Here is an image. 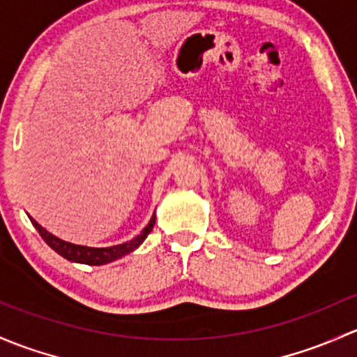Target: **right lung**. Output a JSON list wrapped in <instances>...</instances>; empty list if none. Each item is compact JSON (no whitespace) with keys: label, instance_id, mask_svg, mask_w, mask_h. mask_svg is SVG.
Wrapping results in <instances>:
<instances>
[{"label":"right lung","instance_id":"add662e5","mask_svg":"<svg viewBox=\"0 0 357 357\" xmlns=\"http://www.w3.org/2000/svg\"><path fill=\"white\" fill-rule=\"evenodd\" d=\"M29 218H31L32 225L36 227V230H38L39 235L44 238V242H46L54 252L63 256L65 259L73 261V263L91 264V266H101V264L112 263V261H116L119 258H123V256L130 255L132 251H135V249L144 242V238L148 237L149 232L153 230L154 222H156V215H153L148 225L144 227V230H142L137 237L130 238V241L123 242V244L109 245V248H87V245L72 244V242L63 241V238H58L56 235L47 232L44 227L39 225L32 216H29Z\"/></svg>","mask_w":357,"mask_h":357}]
</instances>
